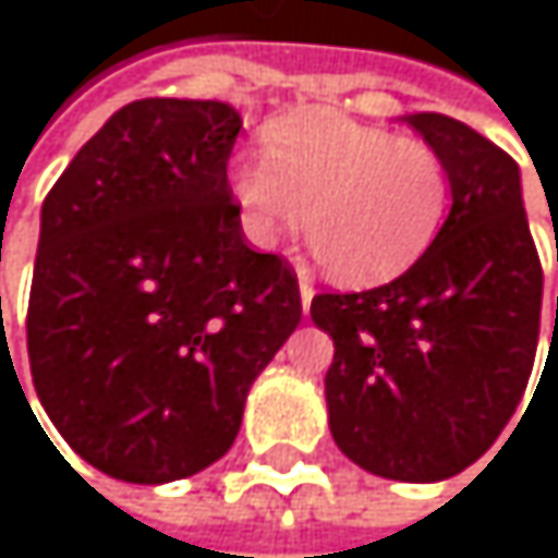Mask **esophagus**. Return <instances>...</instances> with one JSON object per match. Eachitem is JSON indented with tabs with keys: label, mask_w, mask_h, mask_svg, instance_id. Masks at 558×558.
Segmentation results:
<instances>
[{
	"label": "esophagus",
	"mask_w": 558,
	"mask_h": 558,
	"mask_svg": "<svg viewBox=\"0 0 558 558\" xmlns=\"http://www.w3.org/2000/svg\"><path fill=\"white\" fill-rule=\"evenodd\" d=\"M298 291H301V307H304V314H307V311H311V301H314V284L307 281V277H301Z\"/></svg>",
	"instance_id": "obj_1"
}]
</instances>
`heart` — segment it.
Masks as SVG:
<instances>
[{"mask_svg":"<svg viewBox=\"0 0 558 558\" xmlns=\"http://www.w3.org/2000/svg\"><path fill=\"white\" fill-rule=\"evenodd\" d=\"M228 194L254 247L270 251L307 221L337 281L371 288L433 244L450 205V171L420 138L307 111L270 129V155L234 158Z\"/></svg>","mask_w":558,"mask_h":558,"instance_id":"heart-1","label":"heart"}]
</instances>
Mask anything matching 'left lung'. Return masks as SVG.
<instances>
[{"label":"left lung","instance_id":"8db88e82","mask_svg":"<svg viewBox=\"0 0 558 558\" xmlns=\"http://www.w3.org/2000/svg\"><path fill=\"white\" fill-rule=\"evenodd\" d=\"M403 122L447 161L450 215L397 281L317 294L311 317L333 340L324 397L340 453L384 480L440 483L496 444L526 393L543 267L520 165L450 114Z\"/></svg>","mask_w":558,"mask_h":558}]
</instances>
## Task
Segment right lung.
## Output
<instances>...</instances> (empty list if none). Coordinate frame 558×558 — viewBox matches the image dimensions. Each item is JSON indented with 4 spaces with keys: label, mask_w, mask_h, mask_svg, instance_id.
<instances>
[{
    "label": "right lung",
    "mask_w": 558,
    "mask_h": 558,
    "mask_svg": "<svg viewBox=\"0 0 558 558\" xmlns=\"http://www.w3.org/2000/svg\"><path fill=\"white\" fill-rule=\"evenodd\" d=\"M228 101L118 108L43 205L28 367L62 440L142 486L202 473L257 374L301 324L298 277L244 244L228 194Z\"/></svg>",
    "instance_id": "obj_1"
}]
</instances>
